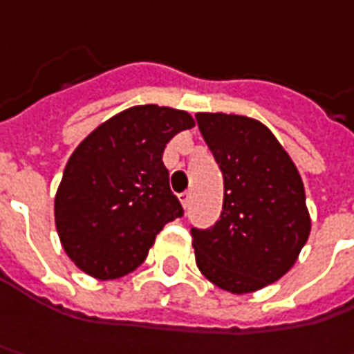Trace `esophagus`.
I'll return each mask as SVG.
<instances>
[{
	"label": "esophagus",
	"instance_id": "34e87169",
	"mask_svg": "<svg viewBox=\"0 0 354 354\" xmlns=\"http://www.w3.org/2000/svg\"><path fill=\"white\" fill-rule=\"evenodd\" d=\"M180 201H182L184 207H188L189 201H192V192H182V194H180Z\"/></svg>",
	"mask_w": 354,
	"mask_h": 354
}]
</instances>
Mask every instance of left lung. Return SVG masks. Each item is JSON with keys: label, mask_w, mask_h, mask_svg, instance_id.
Segmentation results:
<instances>
[{"label": "left lung", "mask_w": 354, "mask_h": 354, "mask_svg": "<svg viewBox=\"0 0 354 354\" xmlns=\"http://www.w3.org/2000/svg\"><path fill=\"white\" fill-rule=\"evenodd\" d=\"M196 121L223 174L219 221L189 231L196 264L215 286L249 294L286 274L310 237L304 182L261 121L227 113Z\"/></svg>", "instance_id": "1"}]
</instances>
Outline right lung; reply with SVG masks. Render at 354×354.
<instances>
[{
	"label": "right lung",
	"mask_w": 354,
	"mask_h": 354,
	"mask_svg": "<svg viewBox=\"0 0 354 354\" xmlns=\"http://www.w3.org/2000/svg\"><path fill=\"white\" fill-rule=\"evenodd\" d=\"M194 125L186 111L137 105L80 142L55 198L58 237L80 270L100 280L133 272L162 227L184 215L162 153Z\"/></svg>",
	"instance_id": "obj_1"
}]
</instances>
